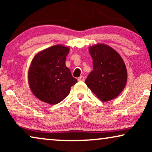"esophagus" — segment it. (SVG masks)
Masks as SVG:
<instances>
[{
  "label": "esophagus",
  "instance_id": "34e87169",
  "mask_svg": "<svg viewBox=\"0 0 152 152\" xmlns=\"http://www.w3.org/2000/svg\"><path fill=\"white\" fill-rule=\"evenodd\" d=\"M84 76H80V77H78L77 80L79 81V82H84Z\"/></svg>",
  "mask_w": 152,
  "mask_h": 152
}]
</instances>
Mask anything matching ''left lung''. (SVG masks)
<instances>
[{
	"mask_svg": "<svg viewBox=\"0 0 152 152\" xmlns=\"http://www.w3.org/2000/svg\"><path fill=\"white\" fill-rule=\"evenodd\" d=\"M93 69L86 80V84L102 102L112 100L124 90L127 81L125 64L113 48L104 43L90 46Z\"/></svg>",
	"mask_w": 152,
	"mask_h": 152,
	"instance_id": "8db88e82",
	"label": "left lung"
}]
</instances>
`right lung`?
Segmentation results:
<instances>
[{"label": "right lung", "mask_w": 152, "mask_h": 152, "mask_svg": "<svg viewBox=\"0 0 152 152\" xmlns=\"http://www.w3.org/2000/svg\"><path fill=\"white\" fill-rule=\"evenodd\" d=\"M69 50L65 45H55L39 52L32 60L28 74L29 86L43 102L59 103L77 82L66 66Z\"/></svg>", "instance_id": "add662e5"}]
</instances>
